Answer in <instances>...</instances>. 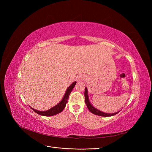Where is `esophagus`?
Masks as SVG:
<instances>
[{
    "label": "esophagus",
    "mask_w": 152,
    "mask_h": 152,
    "mask_svg": "<svg viewBox=\"0 0 152 152\" xmlns=\"http://www.w3.org/2000/svg\"><path fill=\"white\" fill-rule=\"evenodd\" d=\"M85 79H86V76L84 75H79L77 80V81H82L84 80Z\"/></svg>",
    "instance_id": "obj_1"
}]
</instances>
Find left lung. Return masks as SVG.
<instances>
[{"mask_svg": "<svg viewBox=\"0 0 152 152\" xmlns=\"http://www.w3.org/2000/svg\"><path fill=\"white\" fill-rule=\"evenodd\" d=\"M84 97H85V103L87 105V108L89 109V110L91 111V112L94 115H96L98 116H105V117H108V116H114L115 115H116L117 113H118L119 111H117L116 113H105L103 112V111L97 109L96 108H95L89 101V95H88V91H87V88L86 87L85 88V92H84Z\"/></svg>", "mask_w": 152, "mask_h": 152, "instance_id": "obj_1", "label": "left lung"}]
</instances>
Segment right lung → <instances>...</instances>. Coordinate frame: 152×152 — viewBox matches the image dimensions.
<instances>
[{
  "label": "right lung",
  "instance_id": "add662e5",
  "mask_svg": "<svg viewBox=\"0 0 152 152\" xmlns=\"http://www.w3.org/2000/svg\"><path fill=\"white\" fill-rule=\"evenodd\" d=\"M76 84V81L72 83L67 88V89L65 92V95H64V96H63V99H61V100L58 103L57 105H56L55 106L51 108L50 109L46 110V111H39V110H36V109L33 108L32 107H31V108L33 110H34L35 112L36 113H37L38 115H41V116H53V115H55L61 113V111L63 110V109L65 108L66 103L68 102L69 95L71 92L72 91V90L73 89Z\"/></svg>",
  "mask_w": 152,
  "mask_h": 152
}]
</instances>
